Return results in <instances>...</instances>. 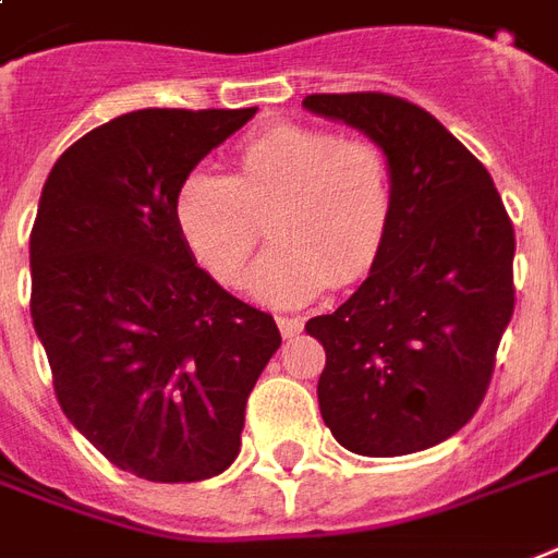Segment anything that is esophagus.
Segmentation results:
<instances>
[{
    "mask_svg": "<svg viewBox=\"0 0 558 558\" xmlns=\"http://www.w3.org/2000/svg\"><path fill=\"white\" fill-rule=\"evenodd\" d=\"M278 327H280V336L283 339H292V336L301 333V318H292V316H278Z\"/></svg>",
    "mask_w": 558,
    "mask_h": 558,
    "instance_id": "esophagus-1",
    "label": "esophagus"
}]
</instances>
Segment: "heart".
Here are the masks:
<instances>
[{"label": "heart", "instance_id": "b5f03b06", "mask_svg": "<svg viewBox=\"0 0 558 558\" xmlns=\"http://www.w3.org/2000/svg\"><path fill=\"white\" fill-rule=\"evenodd\" d=\"M392 204V169L377 143L280 122L236 148L231 175L186 172L172 219L193 260L225 287L242 283L266 222L275 245L251 275V292L298 307L374 269Z\"/></svg>", "mask_w": 558, "mask_h": 558}]
</instances>
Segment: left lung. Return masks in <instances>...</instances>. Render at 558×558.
<instances>
[{
    "label": "left lung",
    "instance_id": "obj_1",
    "mask_svg": "<svg viewBox=\"0 0 558 558\" xmlns=\"http://www.w3.org/2000/svg\"><path fill=\"white\" fill-rule=\"evenodd\" d=\"M392 169V225L363 287L307 322L325 345L318 407L360 457H403L462 430L486 398L512 310L515 231L486 166L439 119L389 93H316Z\"/></svg>",
    "mask_w": 558,
    "mask_h": 558
}]
</instances>
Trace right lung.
<instances>
[{"mask_svg":"<svg viewBox=\"0 0 558 558\" xmlns=\"http://www.w3.org/2000/svg\"><path fill=\"white\" fill-rule=\"evenodd\" d=\"M257 108H146L72 143L32 228V318L72 427L151 483L222 474L280 348L275 318L186 251L172 198Z\"/></svg>","mask_w":558,"mask_h":558,"instance_id":"add662e5","label":"right lung"}]
</instances>
